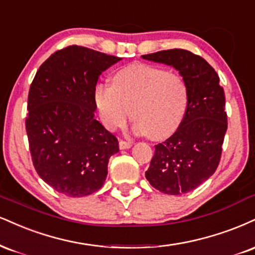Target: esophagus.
<instances>
[{"instance_id":"obj_1","label":"esophagus","mask_w":255,"mask_h":255,"mask_svg":"<svg viewBox=\"0 0 255 255\" xmlns=\"http://www.w3.org/2000/svg\"><path fill=\"white\" fill-rule=\"evenodd\" d=\"M119 146H120V149H127V148H130V147H131V142H129V141L120 140L119 141Z\"/></svg>"}]
</instances>
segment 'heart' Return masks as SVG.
I'll use <instances>...</instances> for the list:
<instances>
[{
    "instance_id": "1",
    "label": "heart",
    "mask_w": 255,
    "mask_h": 255,
    "mask_svg": "<svg viewBox=\"0 0 255 255\" xmlns=\"http://www.w3.org/2000/svg\"><path fill=\"white\" fill-rule=\"evenodd\" d=\"M95 104L104 127H124L130 115L133 129L152 140L171 136L182 125L189 107V88L183 76L148 64H131L113 76V84H98Z\"/></svg>"
}]
</instances>
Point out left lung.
Listing matches in <instances>:
<instances>
[{
	"mask_svg": "<svg viewBox=\"0 0 255 255\" xmlns=\"http://www.w3.org/2000/svg\"><path fill=\"white\" fill-rule=\"evenodd\" d=\"M143 59L173 66L189 88V107L182 125L155 145L145 176L154 189L182 195L216 171L227 131L226 97L220 78L207 60L182 48L145 54Z\"/></svg>",
	"mask_w": 255,
	"mask_h": 255,
	"instance_id": "obj_1",
	"label": "left lung"
}]
</instances>
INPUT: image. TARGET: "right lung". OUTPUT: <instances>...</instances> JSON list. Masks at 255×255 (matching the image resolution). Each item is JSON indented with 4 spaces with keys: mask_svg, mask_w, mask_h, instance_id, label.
<instances>
[{
    "mask_svg": "<svg viewBox=\"0 0 255 255\" xmlns=\"http://www.w3.org/2000/svg\"><path fill=\"white\" fill-rule=\"evenodd\" d=\"M121 58L83 46L54 52L29 88L26 131L35 171L69 197L103 186L119 141L97 121L94 93L98 77Z\"/></svg>",
    "mask_w": 255,
    "mask_h": 255,
    "instance_id": "add662e5",
    "label": "right lung"
}]
</instances>
